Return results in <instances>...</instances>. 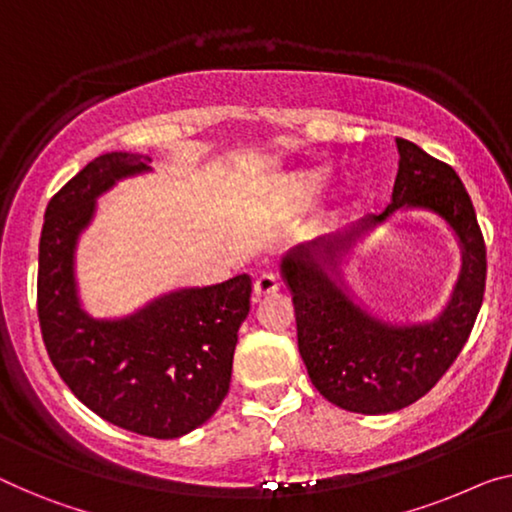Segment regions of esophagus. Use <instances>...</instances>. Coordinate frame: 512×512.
Wrapping results in <instances>:
<instances>
[{"label":"esophagus","instance_id":"obj_1","mask_svg":"<svg viewBox=\"0 0 512 512\" xmlns=\"http://www.w3.org/2000/svg\"><path fill=\"white\" fill-rule=\"evenodd\" d=\"M255 296H269V294H276L280 289V280L273 276V273H262L255 280Z\"/></svg>","mask_w":512,"mask_h":512}]
</instances>
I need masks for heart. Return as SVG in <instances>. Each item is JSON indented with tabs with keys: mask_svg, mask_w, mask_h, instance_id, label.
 I'll return each mask as SVG.
<instances>
[{
	"mask_svg": "<svg viewBox=\"0 0 512 512\" xmlns=\"http://www.w3.org/2000/svg\"><path fill=\"white\" fill-rule=\"evenodd\" d=\"M329 170L326 167H317V170H305L301 174H296L292 179V190L296 195V200L301 202H308L312 197H317L322 193L326 181H329Z\"/></svg>",
	"mask_w": 512,
	"mask_h": 512,
	"instance_id": "b5f03b06",
	"label": "heart"
}]
</instances>
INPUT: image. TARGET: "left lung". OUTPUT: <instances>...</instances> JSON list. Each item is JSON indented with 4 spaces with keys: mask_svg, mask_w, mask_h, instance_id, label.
I'll list each match as a JSON object with an SVG mask.
<instances>
[{
    "mask_svg": "<svg viewBox=\"0 0 512 512\" xmlns=\"http://www.w3.org/2000/svg\"><path fill=\"white\" fill-rule=\"evenodd\" d=\"M395 144L400 163L391 204L342 234L299 246L280 264L312 384L340 409L370 416L409 407L446 375L474 329L487 278L485 239L460 177L414 142L395 137ZM404 206L434 210L454 227L463 243V273L434 323L393 327L356 306L330 273L339 276V257L358 235Z\"/></svg>",
    "mask_w": 512,
    "mask_h": 512,
    "instance_id": "8db88e82",
    "label": "left lung"
}]
</instances>
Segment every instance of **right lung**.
<instances>
[{
  "label": "right lung",
  "instance_id": "1",
  "mask_svg": "<svg viewBox=\"0 0 512 512\" xmlns=\"http://www.w3.org/2000/svg\"><path fill=\"white\" fill-rule=\"evenodd\" d=\"M149 170V158L112 151L52 197L38 243L36 308L50 361L75 398L128 432L174 439L207 423L230 391L253 280L243 273L220 285L179 289L124 319H94L80 308L75 243L94 216L96 197Z\"/></svg>",
  "mask_w": 512,
  "mask_h": 512
}]
</instances>
